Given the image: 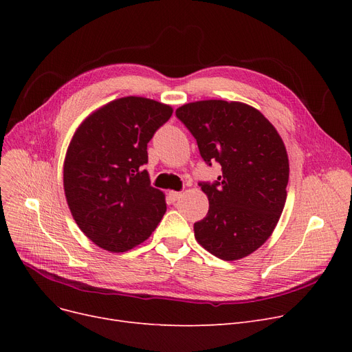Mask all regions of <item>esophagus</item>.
Wrapping results in <instances>:
<instances>
[{
  "instance_id": "obj_1",
  "label": "esophagus",
  "mask_w": 352,
  "mask_h": 352,
  "mask_svg": "<svg viewBox=\"0 0 352 352\" xmlns=\"http://www.w3.org/2000/svg\"><path fill=\"white\" fill-rule=\"evenodd\" d=\"M168 197H170L171 201L175 202V201H178V199L182 197V194H181L179 191H170V192H168Z\"/></svg>"
}]
</instances>
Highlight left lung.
Instances as JSON below:
<instances>
[{"mask_svg": "<svg viewBox=\"0 0 352 352\" xmlns=\"http://www.w3.org/2000/svg\"><path fill=\"white\" fill-rule=\"evenodd\" d=\"M197 140L207 165H221L214 182H199L210 201L194 224L197 241L224 261L244 258L272 234L287 199L289 165L272 124L241 102L207 100L175 111Z\"/></svg>", "mask_w": 352, "mask_h": 352, "instance_id": "1", "label": "left lung"}]
</instances>
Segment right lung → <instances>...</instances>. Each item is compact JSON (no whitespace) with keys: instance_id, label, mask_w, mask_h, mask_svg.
Returning a JSON list of instances; mask_svg holds the SVG:
<instances>
[{"instance_id":"obj_1","label":"right lung","mask_w":352,"mask_h":352,"mask_svg":"<svg viewBox=\"0 0 352 352\" xmlns=\"http://www.w3.org/2000/svg\"><path fill=\"white\" fill-rule=\"evenodd\" d=\"M173 108L125 97L91 114L74 134L64 162V190L81 231L98 247L124 252L157 228L166 206L142 165L146 145Z\"/></svg>"}]
</instances>
